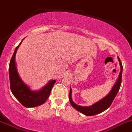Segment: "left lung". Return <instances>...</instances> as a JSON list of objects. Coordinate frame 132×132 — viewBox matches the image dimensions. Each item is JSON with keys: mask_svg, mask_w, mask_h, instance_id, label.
Instances as JSON below:
<instances>
[{"mask_svg": "<svg viewBox=\"0 0 132 132\" xmlns=\"http://www.w3.org/2000/svg\"><path fill=\"white\" fill-rule=\"evenodd\" d=\"M118 60L119 61V64L120 66V72L119 73V77H118L116 83L114 84L111 90L109 92V94L105 96L102 100L97 102L96 103H94L93 105H90V106H81V105H77L76 103H74L72 98V90L70 87V93H69V99H70V102L71 103V105H72L73 108L79 111L80 113H83L85 115L87 116H93V115H96L97 114L102 113V112L106 110L107 109L110 107L111 105L112 102H113V100L114 99L115 96L117 94L118 92H119V89H120V85H121V80H122V64L120 60L119 57H118Z\"/></svg>", "mask_w": 132, "mask_h": 132, "instance_id": "left-lung-1", "label": "left lung"}]
</instances>
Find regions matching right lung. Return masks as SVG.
I'll return each instance as SVG.
<instances>
[{"label":"right lung","instance_id":"1","mask_svg":"<svg viewBox=\"0 0 132 132\" xmlns=\"http://www.w3.org/2000/svg\"><path fill=\"white\" fill-rule=\"evenodd\" d=\"M23 40L16 47L10 62L9 76L10 88L13 96L23 106L29 108H34L42 105L46 102L56 80L49 81L46 85L39 90H32L30 87L23 82L18 73L15 62L16 53Z\"/></svg>","mask_w":132,"mask_h":132}]
</instances>
